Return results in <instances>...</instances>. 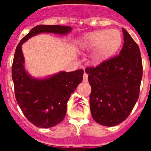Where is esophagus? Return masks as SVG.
I'll use <instances>...</instances> for the list:
<instances>
[{"mask_svg":"<svg viewBox=\"0 0 151 151\" xmlns=\"http://www.w3.org/2000/svg\"><path fill=\"white\" fill-rule=\"evenodd\" d=\"M83 78H84V81H87L88 79V74L86 73H84V75H83Z\"/></svg>","mask_w":151,"mask_h":151,"instance_id":"obj_1","label":"esophagus"}]
</instances>
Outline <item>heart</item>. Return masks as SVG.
<instances>
[{
  "label": "heart",
  "mask_w": 151,
  "mask_h": 151,
  "mask_svg": "<svg viewBox=\"0 0 151 151\" xmlns=\"http://www.w3.org/2000/svg\"><path fill=\"white\" fill-rule=\"evenodd\" d=\"M122 41V34L118 29H99L85 34L78 46L83 50H93L92 62L95 65H100L119 50Z\"/></svg>",
  "instance_id": "1"
}]
</instances>
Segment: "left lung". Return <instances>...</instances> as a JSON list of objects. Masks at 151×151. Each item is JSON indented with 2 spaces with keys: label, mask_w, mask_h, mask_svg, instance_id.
<instances>
[{
  "label": "left lung",
  "mask_w": 151,
  "mask_h": 151,
  "mask_svg": "<svg viewBox=\"0 0 151 151\" xmlns=\"http://www.w3.org/2000/svg\"><path fill=\"white\" fill-rule=\"evenodd\" d=\"M124 45L119 55L85 72L92 92L90 110L93 119L104 126H115L126 119L139 96L143 65L139 48L122 28Z\"/></svg>",
  "instance_id": "8db88e82"
}]
</instances>
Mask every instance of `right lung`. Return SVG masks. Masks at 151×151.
I'll list each match as a JSON object with an SVG mask.
<instances>
[{
	"label": "right lung",
	"instance_id": "obj_1",
	"mask_svg": "<svg viewBox=\"0 0 151 151\" xmlns=\"http://www.w3.org/2000/svg\"><path fill=\"white\" fill-rule=\"evenodd\" d=\"M71 30L70 27L66 26L38 25L30 29L15 49L12 75L16 101L25 117L39 128H51L64 119L66 103L82 81L84 70L60 71L45 78H34L25 69L22 45L30 37L41 33L66 35Z\"/></svg>",
	"mask_w": 151,
	"mask_h": 151
}]
</instances>
